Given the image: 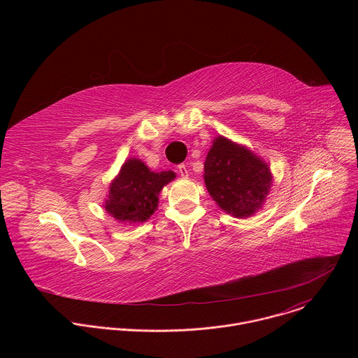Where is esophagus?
<instances>
[{
  "label": "esophagus",
  "instance_id": "obj_1",
  "mask_svg": "<svg viewBox=\"0 0 358 358\" xmlns=\"http://www.w3.org/2000/svg\"><path fill=\"white\" fill-rule=\"evenodd\" d=\"M178 174H180L182 178H187V177H188V170H187V167H185L184 164H180V166H178Z\"/></svg>",
  "mask_w": 358,
  "mask_h": 358
}]
</instances>
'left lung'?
Here are the masks:
<instances>
[{"label": "left lung", "instance_id": "obj_1", "mask_svg": "<svg viewBox=\"0 0 358 358\" xmlns=\"http://www.w3.org/2000/svg\"><path fill=\"white\" fill-rule=\"evenodd\" d=\"M203 181L222 211L249 218L262 210L273 176L269 164L246 145L217 136L203 163Z\"/></svg>", "mask_w": 358, "mask_h": 358}]
</instances>
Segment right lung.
<instances>
[{
    "label": "right lung",
    "instance_id": "add662e5",
    "mask_svg": "<svg viewBox=\"0 0 358 358\" xmlns=\"http://www.w3.org/2000/svg\"><path fill=\"white\" fill-rule=\"evenodd\" d=\"M176 173L151 171L140 159H127L109 185L105 211L122 224L145 222L159 207V195Z\"/></svg>",
    "mask_w": 358,
    "mask_h": 358
}]
</instances>
